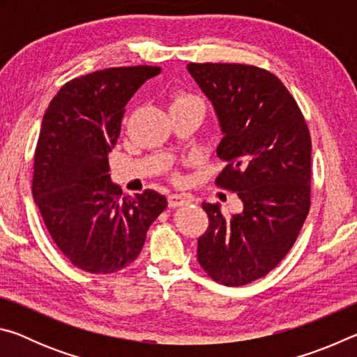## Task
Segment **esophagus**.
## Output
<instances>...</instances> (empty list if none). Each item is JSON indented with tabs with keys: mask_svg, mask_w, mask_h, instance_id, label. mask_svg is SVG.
Wrapping results in <instances>:
<instances>
[{
	"mask_svg": "<svg viewBox=\"0 0 357 357\" xmlns=\"http://www.w3.org/2000/svg\"><path fill=\"white\" fill-rule=\"evenodd\" d=\"M190 202V198L184 195V193H172V195H168V206L170 208H179V206H184Z\"/></svg>",
	"mask_w": 357,
	"mask_h": 357,
	"instance_id": "esophagus-1",
	"label": "esophagus"
}]
</instances>
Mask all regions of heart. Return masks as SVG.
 <instances>
[{"instance_id":"b5f03b06","label":"heart","mask_w":357,"mask_h":357,"mask_svg":"<svg viewBox=\"0 0 357 357\" xmlns=\"http://www.w3.org/2000/svg\"><path fill=\"white\" fill-rule=\"evenodd\" d=\"M200 104V100H198L197 98H193V96H189V94H181L178 96L176 99H174L173 104ZM202 105V104H200Z\"/></svg>"}]
</instances>
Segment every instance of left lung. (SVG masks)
Wrapping results in <instances>:
<instances>
[{
  "label": "left lung",
  "instance_id": "1",
  "mask_svg": "<svg viewBox=\"0 0 357 357\" xmlns=\"http://www.w3.org/2000/svg\"><path fill=\"white\" fill-rule=\"evenodd\" d=\"M187 70L213 102L223 138L215 178L243 213L225 215L203 203L209 227L197 258L227 287L264 277L291 249L310 209L312 140L301 108L279 78L249 64L190 63Z\"/></svg>",
  "mask_w": 357,
  "mask_h": 357
}]
</instances>
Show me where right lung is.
<instances>
[{
    "label": "right lung",
    "mask_w": 357,
    "mask_h": 357,
    "mask_svg": "<svg viewBox=\"0 0 357 357\" xmlns=\"http://www.w3.org/2000/svg\"><path fill=\"white\" fill-rule=\"evenodd\" d=\"M157 74V66H132L77 77L59 89L42 119L34 202L53 243L86 273L112 274L129 266L167 208V198L151 189L123 197L108 173L126 105Z\"/></svg>",
    "instance_id": "right-lung-1"
}]
</instances>
